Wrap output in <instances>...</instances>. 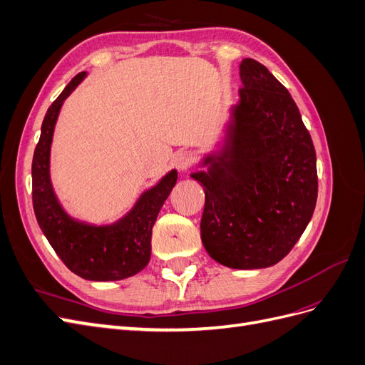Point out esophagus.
<instances>
[{
    "label": "esophagus",
    "mask_w": 365,
    "mask_h": 365,
    "mask_svg": "<svg viewBox=\"0 0 365 365\" xmlns=\"http://www.w3.org/2000/svg\"><path fill=\"white\" fill-rule=\"evenodd\" d=\"M192 163H193V153L190 150H184V152L176 153L173 158V164L176 165V169H180V170L187 169Z\"/></svg>",
    "instance_id": "obj_1"
}]
</instances>
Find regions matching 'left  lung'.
Returning <instances> with one entry per match:
<instances>
[{
	"instance_id": "1",
	"label": "left lung",
	"mask_w": 365,
	"mask_h": 365,
	"mask_svg": "<svg viewBox=\"0 0 365 365\" xmlns=\"http://www.w3.org/2000/svg\"><path fill=\"white\" fill-rule=\"evenodd\" d=\"M239 102L222 137L190 173L205 193L201 239L210 257L235 269L279 263L312 219L317 155L288 90L254 59L239 67Z\"/></svg>"
}]
</instances>
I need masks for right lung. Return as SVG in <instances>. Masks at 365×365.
I'll return each mask as SVG.
<instances>
[{
	"mask_svg": "<svg viewBox=\"0 0 365 365\" xmlns=\"http://www.w3.org/2000/svg\"><path fill=\"white\" fill-rule=\"evenodd\" d=\"M85 77L86 71L73 77L43 117L31 163L33 208L43 236L70 271L85 280L115 282L146 268L150 259L152 227L178 180V172L172 169L165 173L113 224L85 222L62 207L50 176L53 134L63 102Z\"/></svg>",
	"mask_w": 365,
	"mask_h": 365,
	"instance_id": "add662e5",
	"label": "right lung"
}]
</instances>
